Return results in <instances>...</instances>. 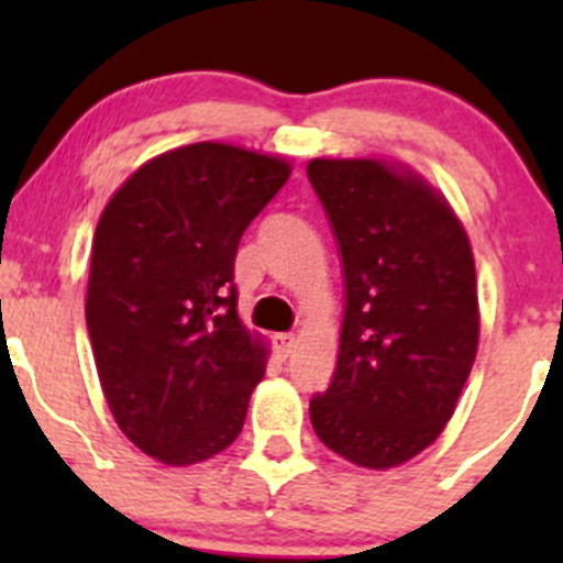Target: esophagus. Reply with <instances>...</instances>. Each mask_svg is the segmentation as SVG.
Listing matches in <instances>:
<instances>
[{"mask_svg": "<svg viewBox=\"0 0 563 563\" xmlns=\"http://www.w3.org/2000/svg\"><path fill=\"white\" fill-rule=\"evenodd\" d=\"M294 349H297V338H294V334H275V354H277V360L286 362L288 356L294 354Z\"/></svg>", "mask_w": 563, "mask_h": 563, "instance_id": "1", "label": "esophagus"}]
</instances>
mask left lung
Here are the masks:
<instances>
[{
	"mask_svg": "<svg viewBox=\"0 0 563 563\" xmlns=\"http://www.w3.org/2000/svg\"><path fill=\"white\" fill-rule=\"evenodd\" d=\"M308 179L345 277L338 367L310 422L340 457L384 471L433 444L455 413L479 343L474 253L422 176L316 157Z\"/></svg>",
	"mask_w": 563,
	"mask_h": 563,
	"instance_id": "obj_1",
	"label": "left lung"
}]
</instances>
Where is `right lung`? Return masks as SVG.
Here are the masks:
<instances>
[{
    "label": "right lung",
    "instance_id": "add662e5",
    "mask_svg": "<svg viewBox=\"0 0 563 563\" xmlns=\"http://www.w3.org/2000/svg\"><path fill=\"white\" fill-rule=\"evenodd\" d=\"M291 166L231 144L144 163L106 203L92 242L87 329L119 430L166 465L234 444L266 345L236 316L234 258Z\"/></svg>",
    "mask_w": 563,
    "mask_h": 563
}]
</instances>
